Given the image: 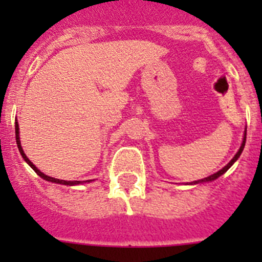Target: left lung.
Here are the masks:
<instances>
[{
  "label": "left lung",
  "mask_w": 262,
  "mask_h": 262,
  "mask_svg": "<svg viewBox=\"0 0 262 262\" xmlns=\"http://www.w3.org/2000/svg\"><path fill=\"white\" fill-rule=\"evenodd\" d=\"M245 139H247V129H245V131H244V136H243V143H242V145H240L239 151L236 152V155H235V156H233V159L231 160L230 163L227 164V165L224 166V168H222L221 170H217L216 173H214V174L209 176V177L202 178V180H198V181L189 182V184H187V185H196V184H203V182H211V181H214V180H216L217 177H221L222 174H224V173H226L227 170H228V169H230L231 166L233 165V164H235V161H236V160L239 159V157H240V155H242L243 149H244V145H245Z\"/></svg>",
  "instance_id": "8db88e82"
}]
</instances>
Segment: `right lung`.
<instances>
[{"instance_id":"obj_1","label":"right lung","mask_w":262,"mask_h":262,"mask_svg":"<svg viewBox=\"0 0 262 262\" xmlns=\"http://www.w3.org/2000/svg\"><path fill=\"white\" fill-rule=\"evenodd\" d=\"M15 138H17V145H18V149H19L20 155H22L23 160L26 161L27 164H29L30 166H31L34 170H35L36 174L39 176V177H41L43 180H46V181L48 182H53V184H60V185H67V186H75V185H81V184H85V182H92V180H88V181H66V180H59V178H53V177H50V176L45 174L43 172H40L38 168H36L34 164L31 163L29 160V157L26 156V154H25V151H23L22 145H20V139H19V124H18V122H15Z\"/></svg>"}]
</instances>
